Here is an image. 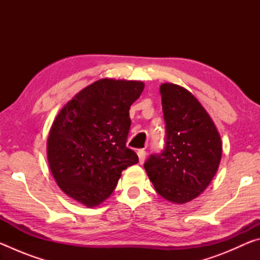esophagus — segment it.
I'll return each mask as SVG.
<instances>
[{
  "instance_id": "1",
  "label": "esophagus",
  "mask_w": 260,
  "mask_h": 260,
  "mask_svg": "<svg viewBox=\"0 0 260 260\" xmlns=\"http://www.w3.org/2000/svg\"><path fill=\"white\" fill-rule=\"evenodd\" d=\"M146 151L143 150V149H141V150H139L138 151V156H139V160H140V162L141 164H142V162L144 161V159H146Z\"/></svg>"
}]
</instances>
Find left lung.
Masks as SVG:
<instances>
[{
    "label": "left lung",
    "mask_w": 260,
    "mask_h": 260,
    "mask_svg": "<svg viewBox=\"0 0 260 260\" xmlns=\"http://www.w3.org/2000/svg\"><path fill=\"white\" fill-rule=\"evenodd\" d=\"M166 139L144 169L156 191L177 204L203 192L217 173L222 155L219 132L195 96L174 83L160 86Z\"/></svg>",
    "instance_id": "1"
}]
</instances>
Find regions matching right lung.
Returning a JSON list of instances; mask_svg holds the SVG:
<instances>
[{
	"instance_id": "obj_1",
	"label": "right lung",
	"mask_w": 260,
	"mask_h": 260,
	"mask_svg": "<svg viewBox=\"0 0 260 260\" xmlns=\"http://www.w3.org/2000/svg\"><path fill=\"white\" fill-rule=\"evenodd\" d=\"M144 83L101 79L69 101L52 122L47 156L52 177L68 196L93 208L116 188L139 157L126 147L129 108Z\"/></svg>"
}]
</instances>
